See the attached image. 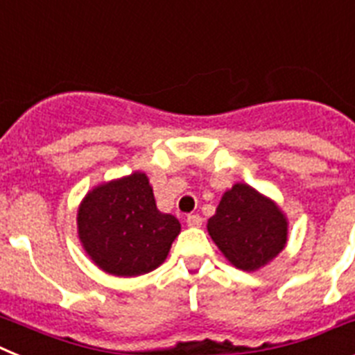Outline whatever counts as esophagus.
<instances>
[{
	"label": "esophagus",
	"instance_id": "1",
	"mask_svg": "<svg viewBox=\"0 0 355 355\" xmlns=\"http://www.w3.org/2000/svg\"><path fill=\"white\" fill-rule=\"evenodd\" d=\"M202 216L200 214H187L186 218V223L189 225V227H200L202 225Z\"/></svg>",
	"mask_w": 355,
	"mask_h": 355
}]
</instances>
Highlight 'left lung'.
<instances>
[{"label": "left lung", "instance_id": "obj_1", "mask_svg": "<svg viewBox=\"0 0 355 355\" xmlns=\"http://www.w3.org/2000/svg\"><path fill=\"white\" fill-rule=\"evenodd\" d=\"M207 230L227 261L243 271L266 266L288 241L284 212L248 184H234L221 196Z\"/></svg>", "mask_w": 355, "mask_h": 355}]
</instances>
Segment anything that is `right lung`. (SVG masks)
Returning a JSON list of instances; mask_svg holds the SVG:
<instances>
[{"label": "right lung", "instance_id": "right-lung-1", "mask_svg": "<svg viewBox=\"0 0 355 355\" xmlns=\"http://www.w3.org/2000/svg\"><path fill=\"white\" fill-rule=\"evenodd\" d=\"M78 237L98 268L116 277H137L164 263L180 221L157 209L146 173L100 184L78 207Z\"/></svg>", "mask_w": 355, "mask_h": 355}]
</instances>
